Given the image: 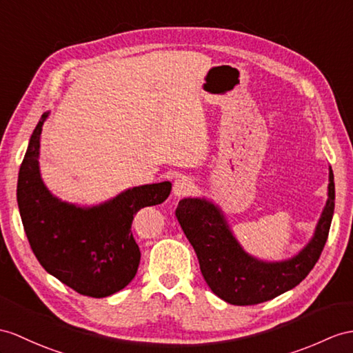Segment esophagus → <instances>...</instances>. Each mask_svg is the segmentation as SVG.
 <instances>
[{
    "label": "esophagus",
    "instance_id": "esophagus-1",
    "mask_svg": "<svg viewBox=\"0 0 353 353\" xmlns=\"http://www.w3.org/2000/svg\"><path fill=\"white\" fill-rule=\"evenodd\" d=\"M193 190V183L192 179H188L187 176H179L178 179H175L174 183V194L181 197V196H187L190 194Z\"/></svg>",
    "mask_w": 353,
    "mask_h": 353
}]
</instances>
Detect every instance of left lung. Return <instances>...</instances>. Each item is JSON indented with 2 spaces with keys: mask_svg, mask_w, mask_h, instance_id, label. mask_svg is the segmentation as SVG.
<instances>
[{
  "mask_svg": "<svg viewBox=\"0 0 353 353\" xmlns=\"http://www.w3.org/2000/svg\"><path fill=\"white\" fill-rule=\"evenodd\" d=\"M335 185L330 169L328 201L314 236L289 261L262 262L247 254L228 226L219 206L199 197L179 201L175 216L193 245L206 285L234 305H254L294 289L319 261L334 214Z\"/></svg>",
  "mask_w": 353,
  "mask_h": 353,
  "instance_id": "1",
  "label": "left lung"
}]
</instances>
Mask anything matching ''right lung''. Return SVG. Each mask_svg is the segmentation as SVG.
<instances>
[{"label":"right lung","instance_id":"add662e5","mask_svg":"<svg viewBox=\"0 0 353 353\" xmlns=\"http://www.w3.org/2000/svg\"><path fill=\"white\" fill-rule=\"evenodd\" d=\"M48 112L31 134L18 178L22 225L37 261L77 294L105 298L130 283L141 262L133 216L145 206L168 199L169 181L128 188L91 208L61 202L41 181L40 134Z\"/></svg>","mask_w":353,"mask_h":353}]
</instances>
